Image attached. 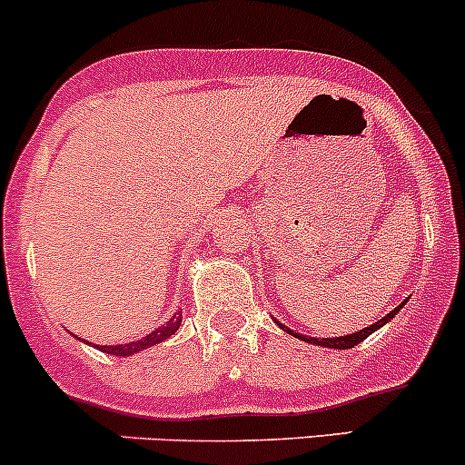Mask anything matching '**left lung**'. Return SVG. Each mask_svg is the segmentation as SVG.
<instances>
[{
    "label": "left lung",
    "mask_w": 465,
    "mask_h": 465,
    "mask_svg": "<svg viewBox=\"0 0 465 465\" xmlns=\"http://www.w3.org/2000/svg\"><path fill=\"white\" fill-rule=\"evenodd\" d=\"M403 304H405V302H403ZM403 304H399V306H396V309L391 311V313H387L385 318H381V320H378L376 324H370V327L361 329V331L351 333V336H340V338H304V336H300V333H293V331H289V329H286L284 324H280V327L284 329V331H289V333H293V336H298L300 340H306V342L320 344V347H329V349H351V347H356L358 342H362V340H365L367 336H370V333H374L376 329H381L382 324H385V322H390V320L394 318V315L399 313L401 309H403Z\"/></svg>",
    "instance_id": "8db88e82"
}]
</instances>
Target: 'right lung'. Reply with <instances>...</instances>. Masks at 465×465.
Wrapping results in <instances>:
<instances>
[{
    "label": "right lung",
    "instance_id": "add662e5",
    "mask_svg": "<svg viewBox=\"0 0 465 465\" xmlns=\"http://www.w3.org/2000/svg\"><path fill=\"white\" fill-rule=\"evenodd\" d=\"M179 327H181V313H176V315H172L170 322H165L161 329H156V331H152L150 336L136 340V342H125V344H95V347H98L100 351H104V353H112V356H132V353L143 351V349H147V347H154V344L163 342V340H167L170 336H174V333L179 331Z\"/></svg>",
    "mask_w": 465,
    "mask_h": 465
}]
</instances>
